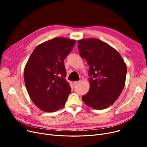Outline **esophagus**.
Masks as SVG:
<instances>
[{
	"mask_svg": "<svg viewBox=\"0 0 147 147\" xmlns=\"http://www.w3.org/2000/svg\"><path fill=\"white\" fill-rule=\"evenodd\" d=\"M79 82H80V81H74L73 82V84H74V85H76V84H78Z\"/></svg>",
	"mask_w": 147,
	"mask_h": 147,
	"instance_id": "obj_1",
	"label": "esophagus"
}]
</instances>
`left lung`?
<instances>
[{
	"mask_svg": "<svg viewBox=\"0 0 147 147\" xmlns=\"http://www.w3.org/2000/svg\"><path fill=\"white\" fill-rule=\"evenodd\" d=\"M80 55L90 67V89L82 96L84 103L96 110L113 104L124 88L127 67L117 51L96 38L78 41Z\"/></svg>",
	"mask_w": 147,
	"mask_h": 147,
	"instance_id": "8db88e82",
	"label": "left lung"
}]
</instances>
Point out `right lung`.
Returning a JSON list of instances; mask_svg holds the SVG:
<instances>
[{"mask_svg": "<svg viewBox=\"0 0 147 147\" xmlns=\"http://www.w3.org/2000/svg\"><path fill=\"white\" fill-rule=\"evenodd\" d=\"M76 40L56 37L37 46L24 68L26 87L33 102L41 110L53 112L63 108L71 92L64 60Z\"/></svg>", "mask_w": 147, "mask_h": 147, "instance_id": "right-lung-1", "label": "right lung"}]
</instances>
